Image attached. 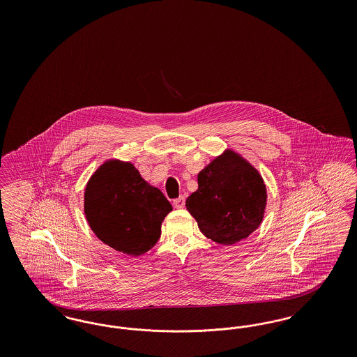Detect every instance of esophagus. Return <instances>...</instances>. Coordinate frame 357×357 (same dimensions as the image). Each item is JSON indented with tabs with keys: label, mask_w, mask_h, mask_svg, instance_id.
<instances>
[{
	"label": "esophagus",
	"mask_w": 357,
	"mask_h": 357,
	"mask_svg": "<svg viewBox=\"0 0 357 357\" xmlns=\"http://www.w3.org/2000/svg\"><path fill=\"white\" fill-rule=\"evenodd\" d=\"M185 204H186V199H185V197H179L178 199H175V201H174V207H175V208H183V207H185Z\"/></svg>",
	"instance_id": "1"
}]
</instances>
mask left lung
I'll return each mask as SVG.
<instances>
[{
	"label": "left lung",
	"mask_w": 357,
	"mask_h": 357,
	"mask_svg": "<svg viewBox=\"0 0 357 357\" xmlns=\"http://www.w3.org/2000/svg\"><path fill=\"white\" fill-rule=\"evenodd\" d=\"M266 199L258 170L239 153L225 150L198 174V190L186 207L206 237L229 246L259 227Z\"/></svg>",
	"instance_id": "obj_1"
}]
</instances>
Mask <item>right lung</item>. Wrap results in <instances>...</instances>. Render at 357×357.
<instances>
[{
    "instance_id": "obj_1",
    "label": "right lung",
    "mask_w": 357,
    "mask_h": 357,
    "mask_svg": "<svg viewBox=\"0 0 357 357\" xmlns=\"http://www.w3.org/2000/svg\"><path fill=\"white\" fill-rule=\"evenodd\" d=\"M171 210L163 192L147 183L131 162H104L85 187L89 227L105 245L124 255L137 257L149 252Z\"/></svg>"
}]
</instances>
